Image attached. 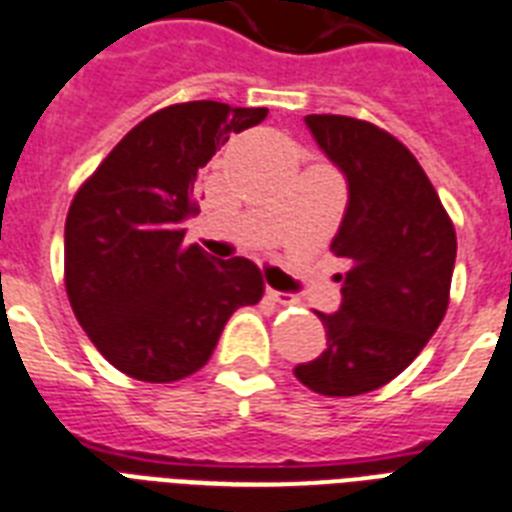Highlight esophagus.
<instances>
[{
	"mask_svg": "<svg viewBox=\"0 0 512 512\" xmlns=\"http://www.w3.org/2000/svg\"><path fill=\"white\" fill-rule=\"evenodd\" d=\"M267 299L280 304V307H293V304H299V299L293 296V293H283V291H275V288H267Z\"/></svg>",
	"mask_w": 512,
	"mask_h": 512,
	"instance_id": "obj_1",
	"label": "esophagus"
}]
</instances>
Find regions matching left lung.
Returning <instances> with one entry per match:
<instances>
[{"label": "left lung", "mask_w": 512, "mask_h": 512, "mask_svg": "<svg viewBox=\"0 0 512 512\" xmlns=\"http://www.w3.org/2000/svg\"><path fill=\"white\" fill-rule=\"evenodd\" d=\"M304 122L347 178L331 251L350 269L339 312H318L326 350L293 374L312 392L350 398L392 382L441 326L457 232L417 157L387 130L342 114Z\"/></svg>", "instance_id": "obj_1"}]
</instances>
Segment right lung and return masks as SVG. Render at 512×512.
Wrapping results in <instances>:
<instances>
[{"mask_svg":"<svg viewBox=\"0 0 512 512\" xmlns=\"http://www.w3.org/2000/svg\"><path fill=\"white\" fill-rule=\"evenodd\" d=\"M267 109L219 101L165 106L138 122L71 200L63 280L71 310L114 368L178 382L211 360L232 312L264 296L253 261L184 243L197 173Z\"/></svg>","mask_w":512,"mask_h":512,"instance_id":"obj_1","label":"right lung"}]
</instances>
